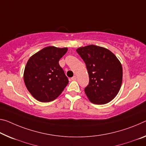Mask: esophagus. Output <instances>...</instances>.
<instances>
[{"mask_svg":"<svg viewBox=\"0 0 146 146\" xmlns=\"http://www.w3.org/2000/svg\"><path fill=\"white\" fill-rule=\"evenodd\" d=\"M71 80H77V77H76V76H73V77L71 78Z\"/></svg>","mask_w":146,"mask_h":146,"instance_id":"1","label":"esophagus"}]
</instances>
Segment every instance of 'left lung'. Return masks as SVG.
Listing matches in <instances>:
<instances>
[{
  "mask_svg": "<svg viewBox=\"0 0 146 146\" xmlns=\"http://www.w3.org/2000/svg\"><path fill=\"white\" fill-rule=\"evenodd\" d=\"M77 52L86 66L89 84L85 94L92 103L103 105L114 99L121 88L123 77L121 64L107 48L90 45Z\"/></svg>",
  "mask_w": 146,
  "mask_h": 146,
  "instance_id": "8db88e82",
  "label": "left lung"
}]
</instances>
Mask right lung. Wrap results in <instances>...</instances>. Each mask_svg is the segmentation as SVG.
<instances>
[{
    "mask_svg": "<svg viewBox=\"0 0 146 146\" xmlns=\"http://www.w3.org/2000/svg\"><path fill=\"white\" fill-rule=\"evenodd\" d=\"M68 48L45 47L30 58L24 71V81L32 96L41 102L56 99L69 80L59 65Z\"/></svg>",
    "mask_w": 146,
    "mask_h": 146,
    "instance_id": "add662e5",
    "label": "right lung"
}]
</instances>
